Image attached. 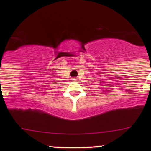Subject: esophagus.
Here are the masks:
<instances>
[{
  "mask_svg": "<svg viewBox=\"0 0 151 151\" xmlns=\"http://www.w3.org/2000/svg\"><path fill=\"white\" fill-rule=\"evenodd\" d=\"M72 80L73 81H76V80H77V78H76V77H73Z\"/></svg>",
  "mask_w": 151,
  "mask_h": 151,
  "instance_id": "34e87169",
  "label": "esophagus"
}]
</instances>
